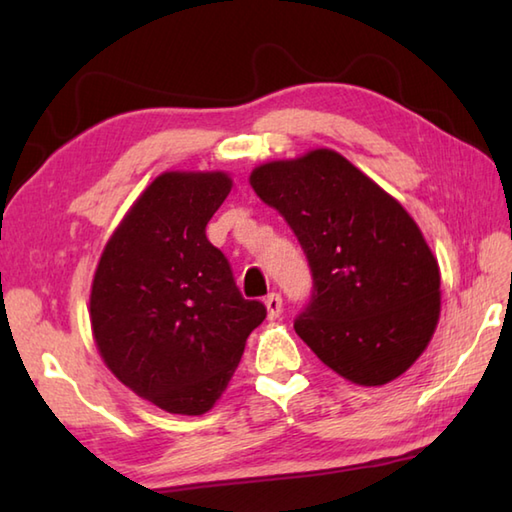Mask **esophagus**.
<instances>
[{
    "mask_svg": "<svg viewBox=\"0 0 512 512\" xmlns=\"http://www.w3.org/2000/svg\"><path fill=\"white\" fill-rule=\"evenodd\" d=\"M264 306L268 310V319L273 321L279 317L281 310H284V301H281V295H277V292H270V295L264 299Z\"/></svg>",
    "mask_w": 512,
    "mask_h": 512,
    "instance_id": "esophagus-1",
    "label": "esophagus"
}]
</instances>
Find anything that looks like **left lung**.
<instances>
[{"label":"left lung","mask_w":512,"mask_h":512,"mask_svg":"<svg viewBox=\"0 0 512 512\" xmlns=\"http://www.w3.org/2000/svg\"><path fill=\"white\" fill-rule=\"evenodd\" d=\"M248 180L308 257L312 299L295 321L303 343L356 385L405 374L440 319V266L413 217L332 149L264 162Z\"/></svg>","instance_id":"left-lung-1"}]
</instances>
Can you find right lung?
<instances>
[{
    "label": "right lung",
    "instance_id": "obj_1",
    "mask_svg": "<svg viewBox=\"0 0 512 512\" xmlns=\"http://www.w3.org/2000/svg\"><path fill=\"white\" fill-rule=\"evenodd\" d=\"M226 171H165L138 195L101 253L92 336L107 369L140 398L180 416L209 411L248 334L266 319L235 286L206 224L231 193Z\"/></svg>",
    "mask_w": 512,
    "mask_h": 512
}]
</instances>
